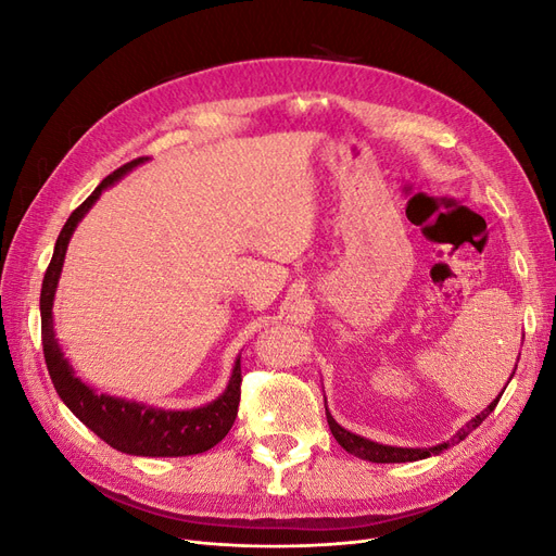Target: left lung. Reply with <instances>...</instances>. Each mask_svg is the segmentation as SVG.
I'll use <instances>...</instances> for the list:
<instances>
[{"instance_id": "1", "label": "left lung", "mask_w": 556, "mask_h": 556, "mask_svg": "<svg viewBox=\"0 0 556 556\" xmlns=\"http://www.w3.org/2000/svg\"><path fill=\"white\" fill-rule=\"evenodd\" d=\"M503 390H506V387H503ZM501 394H503V392H501ZM498 399H501V396H498ZM498 399L492 401L490 406H486L480 415H476L466 427H462L457 433H454L447 443L433 445V447H392V445L374 443V441H368V439H362V435H357V433H350L348 429H343L339 422H336V419L331 417V413L327 410V401H325V410H327V422H329V429H331V433H333V439L339 441V445H341L345 452L355 454V457H359V459H364V462H374V464H401V462L427 459V457H431V454H441L443 450H447V447L454 445V443H462L470 431L478 429V427L484 422V419L490 417V413L496 408Z\"/></svg>"}]
</instances>
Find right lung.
<instances>
[{
  "label": "right lung",
  "instance_id": "obj_1",
  "mask_svg": "<svg viewBox=\"0 0 556 556\" xmlns=\"http://www.w3.org/2000/svg\"><path fill=\"white\" fill-rule=\"evenodd\" d=\"M146 160L148 157H137L123 164L121 169L109 174L97 185V190L70 215V220L64 223L55 243L53 260H50L46 268L41 285L39 306L43 357L50 380H53L60 399L66 403V408H70L88 429H92L104 443L127 454H139V457H188V454L211 450L229 433L233 419H237L241 401V359L233 364V374L223 396H217L208 406L197 410H157L143 406V403L92 392L86 382H80L74 376L53 331L55 288L64 264V252L66 245H70L76 225L80 223V217L90 211V206L99 199V194H102V190H106L109 185H113L117 178L125 176L129 169H134V166Z\"/></svg>",
  "mask_w": 556,
  "mask_h": 556
}]
</instances>
